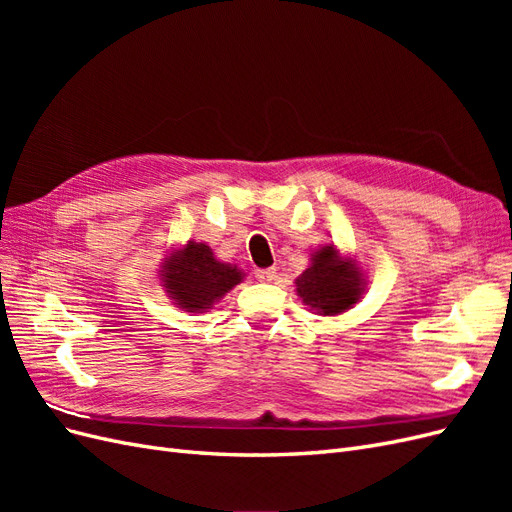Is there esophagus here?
Segmentation results:
<instances>
[{
    "mask_svg": "<svg viewBox=\"0 0 512 512\" xmlns=\"http://www.w3.org/2000/svg\"><path fill=\"white\" fill-rule=\"evenodd\" d=\"M256 280H260V282H273L275 280V269L273 267L258 269L256 271Z\"/></svg>",
    "mask_w": 512,
    "mask_h": 512,
    "instance_id": "obj_1",
    "label": "esophagus"
}]
</instances>
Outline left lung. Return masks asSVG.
<instances>
[{
  "label": "left lung",
  "instance_id": "obj_1",
  "mask_svg": "<svg viewBox=\"0 0 512 512\" xmlns=\"http://www.w3.org/2000/svg\"><path fill=\"white\" fill-rule=\"evenodd\" d=\"M297 292L305 305L333 316L359 301L361 277L354 265L337 256L333 245H324L312 256V267L297 280Z\"/></svg>",
  "mask_w": 512,
  "mask_h": 512
}]
</instances>
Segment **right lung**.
Wrapping results in <instances>:
<instances>
[{
  "mask_svg": "<svg viewBox=\"0 0 512 512\" xmlns=\"http://www.w3.org/2000/svg\"><path fill=\"white\" fill-rule=\"evenodd\" d=\"M239 282L241 271L215 260L205 243L190 241L164 267V286L185 312L209 309Z\"/></svg>",
  "mask_w": 512,
  "mask_h": 512,
  "instance_id": "1",
  "label": "right lung"
}]
</instances>
